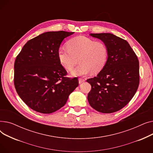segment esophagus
<instances>
[{"mask_svg": "<svg viewBox=\"0 0 153 153\" xmlns=\"http://www.w3.org/2000/svg\"><path fill=\"white\" fill-rule=\"evenodd\" d=\"M84 81H85V79H82V78H79V84H82Z\"/></svg>", "mask_w": 153, "mask_h": 153, "instance_id": "esophagus-1", "label": "esophagus"}]
</instances>
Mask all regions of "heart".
<instances>
[{
    "instance_id": "b5f03b06",
    "label": "heart",
    "mask_w": 153,
    "mask_h": 153,
    "mask_svg": "<svg viewBox=\"0 0 153 153\" xmlns=\"http://www.w3.org/2000/svg\"><path fill=\"white\" fill-rule=\"evenodd\" d=\"M58 56L61 65L71 70L79 60L78 66L71 71L74 76H82L91 71L95 73L105 66L108 58V48L103 42H95L84 36L72 38L68 47L61 46Z\"/></svg>"
}]
</instances>
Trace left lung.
Here are the masks:
<instances>
[{
    "label": "left lung",
    "mask_w": 153,
    "mask_h": 153,
    "mask_svg": "<svg viewBox=\"0 0 153 153\" xmlns=\"http://www.w3.org/2000/svg\"><path fill=\"white\" fill-rule=\"evenodd\" d=\"M108 48V58L97 76L87 80L91 85L87 99L103 114L123 108L133 97L140 83L139 61L126 40L111 33H91Z\"/></svg>",
    "instance_id": "8db88e82"
}]
</instances>
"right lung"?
Returning a JSON list of instances; mask_svg holds the SVG:
<instances>
[{
    "mask_svg": "<svg viewBox=\"0 0 153 153\" xmlns=\"http://www.w3.org/2000/svg\"><path fill=\"white\" fill-rule=\"evenodd\" d=\"M74 32L48 31L29 40L14 64V85L21 99L33 110L51 114L65 105L79 85L77 77H65L58 51Z\"/></svg>",
    "mask_w": 153,
    "mask_h": 153,
    "instance_id": "right-lung-1",
    "label": "right lung"
}]
</instances>
